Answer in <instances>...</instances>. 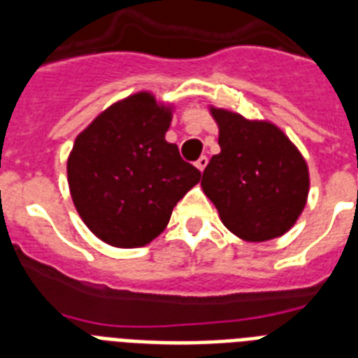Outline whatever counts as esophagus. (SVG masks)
I'll return each mask as SVG.
<instances>
[{
    "label": "esophagus",
    "mask_w": 358,
    "mask_h": 358,
    "mask_svg": "<svg viewBox=\"0 0 358 358\" xmlns=\"http://www.w3.org/2000/svg\"><path fill=\"white\" fill-rule=\"evenodd\" d=\"M195 165H196V169H199V171H201V173H202V171H204V169H206V165H208V157L206 156H201V157H199V159H196Z\"/></svg>",
    "instance_id": "obj_1"
}]
</instances>
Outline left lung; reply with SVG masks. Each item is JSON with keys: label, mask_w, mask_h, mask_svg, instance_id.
<instances>
[{"label": "left lung", "mask_w": 358, "mask_h": 358, "mask_svg": "<svg viewBox=\"0 0 358 358\" xmlns=\"http://www.w3.org/2000/svg\"><path fill=\"white\" fill-rule=\"evenodd\" d=\"M221 152L202 173V189L227 229L245 241L286 234L308 196V167L271 122L212 108Z\"/></svg>", "instance_id": "obj_1"}]
</instances>
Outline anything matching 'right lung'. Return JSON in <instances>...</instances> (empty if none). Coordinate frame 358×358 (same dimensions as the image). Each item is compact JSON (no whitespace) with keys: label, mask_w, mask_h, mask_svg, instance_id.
Wrapping results in <instances>:
<instances>
[{"label":"right lung","mask_w":358,"mask_h":358,"mask_svg":"<svg viewBox=\"0 0 358 358\" xmlns=\"http://www.w3.org/2000/svg\"><path fill=\"white\" fill-rule=\"evenodd\" d=\"M171 108L150 92L113 103L92 120L70 152V195L94 236L134 249L167 227L176 202L201 180V171L165 141Z\"/></svg>","instance_id":"obj_1"}]
</instances>
